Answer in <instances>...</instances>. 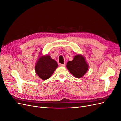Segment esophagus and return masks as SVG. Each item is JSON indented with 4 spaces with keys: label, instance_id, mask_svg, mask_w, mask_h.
Listing matches in <instances>:
<instances>
[{
    "label": "esophagus",
    "instance_id": "1",
    "mask_svg": "<svg viewBox=\"0 0 121 121\" xmlns=\"http://www.w3.org/2000/svg\"><path fill=\"white\" fill-rule=\"evenodd\" d=\"M60 65L61 67H65V64H60Z\"/></svg>",
    "mask_w": 121,
    "mask_h": 121
}]
</instances>
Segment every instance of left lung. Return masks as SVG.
Returning a JSON list of instances; mask_svg holds the SVG:
<instances>
[{"mask_svg":"<svg viewBox=\"0 0 121 121\" xmlns=\"http://www.w3.org/2000/svg\"><path fill=\"white\" fill-rule=\"evenodd\" d=\"M67 68L75 78H80L87 72L89 65L83 55L77 54L72 61L68 62Z\"/></svg>","mask_w":121,"mask_h":121,"instance_id":"obj_1","label":"left lung"}]
</instances>
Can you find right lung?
<instances>
[{"label": "right lung", "mask_w": 121, "mask_h": 121, "mask_svg": "<svg viewBox=\"0 0 121 121\" xmlns=\"http://www.w3.org/2000/svg\"><path fill=\"white\" fill-rule=\"evenodd\" d=\"M42 50H41V52ZM40 56L36 62L35 69L36 74L43 80L49 78L58 67L57 62L51 58L49 55H42Z\"/></svg>", "instance_id": "right-lung-1"}]
</instances>
